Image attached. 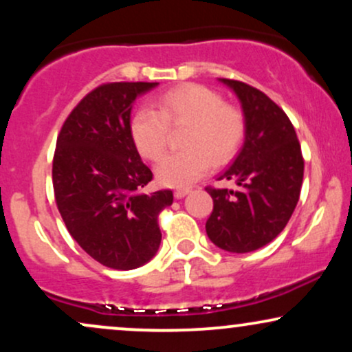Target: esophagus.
Here are the masks:
<instances>
[{
    "label": "esophagus",
    "instance_id": "esophagus-1",
    "mask_svg": "<svg viewBox=\"0 0 352 352\" xmlns=\"http://www.w3.org/2000/svg\"><path fill=\"white\" fill-rule=\"evenodd\" d=\"M190 193V188H179L173 192V195H175V199H184V197H187Z\"/></svg>",
    "mask_w": 352,
    "mask_h": 352
}]
</instances>
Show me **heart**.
<instances>
[{"mask_svg":"<svg viewBox=\"0 0 352 352\" xmlns=\"http://www.w3.org/2000/svg\"><path fill=\"white\" fill-rule=\"evenodd\" d=\"M168 125H188L184 137L187 151L168 153L155 167L157 180L172 188L188 187L208 170L210 162L227 164L245 137L243 112L199 84H185L165 92L157 102V111L142 107L135 112L131 120V135L144 159L162 157Z\"/></svg>","mask_w":352,"mask_h":352,"instance_id":"obj_1","label":"heart"}]
</instances>
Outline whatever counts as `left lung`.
I'll return each instance as SVG.
<instances>
[{
  "label": "left lung",
  "instance_id": "1",
  "mask_svg": "<svg viewBox=\"0 0 352 352\" xmlns=\"http://www.w3.org/2000/svg\"><path fill=\"white\" fill-rule=\"evenodd\" d=\"M240 100L245 140L232 164L218 175L235 188H207L213 212L205 230L213 245L250 253L273 241L300 200L305 162L288 116L248 84L218 79Z\"/></svg>",
  "mask_w": 352,
  "mask_h": 352
}]
</instances>
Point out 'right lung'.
Here are the masks:
<instances>
[{
	"mask_svg": "<svg viewBox=\"0 0 352 352\" xmlns=\"http://www.w3.org/2000/svg\"><path fill=\"white\" fill-rule=\"evenodd\" d=\"M159 82L104 84L64 122L52 160L56 204L67 232L100 265L135 270L152 260L162 240L157 217L172 190L144 193L152 172L131 135L137 98Z\"/></svg>",
	"mask_w": 352,
	"mask_h": 352,
	"instance_id": "obj_1",
	"label": "right lung"
}]
</instances>
